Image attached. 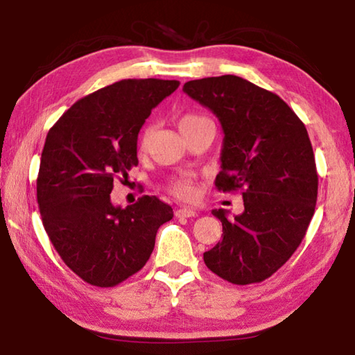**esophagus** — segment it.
Returning <instances> with one entry per match:
<instances>
[{
	"label": "esophagus",
	"instance_id": "34e87169",
	"mask_svg": "<svg viewBox=\"0 0 355 355\" xmlns=\"http://www.w3.org/2000/svg\"><path fill=\"white\" fill-rule=\"evenodd\" d=\"M175 216L177 218H194V216H197V211L192 208H177Z\"/></svg>",
	"mask_w": 355,
	"mask_h": 355
}]
</instances>
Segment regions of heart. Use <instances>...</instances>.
<instances>
[{
  "label": "heart",
  "instance_id": "heart-1",
  "mask_svg": "<svg viewBox=\"0 0 355 355\" xmlns=\"http://www.w3.org/2000/svg\"><path fill=\"white\" fill-rule=\"evenodd\" d=\"M207 122H211L208 117L202 116V114H196V112H189V114H184L178 119V127L182 133H188L192 128L199 127L202 123H207ZM152 133H153V127L150 123L144 125L139 137H137V147H139L141 152H146L150 139H152ZM194 182H196V177L192 175V173H178V175L172 177L169 180V183H167V191L172 192L173 196H177L178 199H183V200H189L194 197Z\"/></svg>",
  "mask_w": 355,
  "mask_h": 355
}]
</instances>
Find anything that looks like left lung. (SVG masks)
<instances>
[{"label": "left lung", "instance_id": "obj_1", "mask_svg": "<svg viewBox=\"0 0 355 355\" xmlns=\"http://www.w3.org/2000/svg\"><path fill=\"white\" fill-rule=\"evenodd\" d=\"M183 91L224 130L216 188L244 199L233 219L213 209L224 233L203 261L230 284H258L290 260L313 218L318 172L307 128L279 95L235 75L188 81Z\"/></svg>", "mask_w": 355, "mask_h": 355}]
</instances>
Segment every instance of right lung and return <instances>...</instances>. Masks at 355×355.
<instances>
[{
  "instance_id": "add662e5",
  "label": "right lung",
  "mask_w": 355,
  "mask_h": 355,
  "mask_svg": "<svg viewBox=\"0 0 355 355\" xmlns=\"http://www.w3.org/2000/svg\"><path fill=\"white\" fill-rule=\"evenodd\" d=\"M175 80H122L86 95L48 131L37 203L51 244L78 277L110 288L141 271L171 205L142 196L114 207V178L137 166V135Z\"/></svg>"
}]
</instances>
